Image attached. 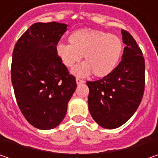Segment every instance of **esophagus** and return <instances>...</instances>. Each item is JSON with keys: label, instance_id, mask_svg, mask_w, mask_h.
Returning a JSON list of instances; mask_svg holds the SVG:
<instances>
[{"label": "esophagus", "instance_id": "1", "mask_svg": "<svg viewBox=\"0 0 158 158\" xmlns=\"http://www.w3.org/2000/svg\"><path fill=\"white\" fill-rule=\"evenodd\" d=\"M76 82L78 85H79V84H82V83H84V81H83V80H81V79H79V78H76Z\"/></svg>", "mask_w": 158, "mask_h": 158}]
</instances>
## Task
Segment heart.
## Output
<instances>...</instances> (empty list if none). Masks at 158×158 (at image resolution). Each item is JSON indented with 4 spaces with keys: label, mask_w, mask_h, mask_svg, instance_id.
Here are the masks:
<instances>
[{
    "label": "heart",
    "mask_w": 158,
    "mask_h": 158,
    "mask_svg": "<svg viewBox=\"0 0 158 158\" xmlns=\"http://www.w3.org/2000/svg\"><path fill=\"white\" fill-rule=\"evenodd\" d=\"M70 44L59 43L56 52L67 68L73 67L83 56L85 62L75 67L72 73L84 77L92 72L98 77L109 75L117 66L123 49L117 35L102 31L82 29L70 34Z\"/></svg>",
    "instance_id": "b5f03b06"
}]
</instances>
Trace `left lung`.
Returning a JSON list of instances; mask_svg holds the SVG:
<instances>
[{
    "label": "left lung",
    "mask_w": 158,
    "mask_h": 158,
    "mask_svg": "<svg viewBox=\"0 0 158 158\" xmlns=\"http://www.w3.org/2000/svg\"><path fill=\"white\" fill-rule=\"evenodd\" d=\"M126 46L117 68L100 80L87 82L89 111L95 121L106 129L125 124L140 105L145 86L143 52L130 34L121 31Z\"/></svg>",
    "instance_id": "1"
}]
</instances>
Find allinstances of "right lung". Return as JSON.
I'll return each instance as SVG.
<instances>
[{"label":"right lung","instance_id":"add662e5","mask_svg":"<svg viewBox=\"0 0 158 158\" xmlns=\"http://www.w3.org/2000/svg\"><path fill=\"white\" fill-rule=\"evenodd\" d=\"M67 27L56 22L36 23L13 51L11 81L17 105L28 122L42 130L60 124L76 89V78L56 52Z\"/></svg>","mask_w":158,"mask_h":158}]
</instances>
